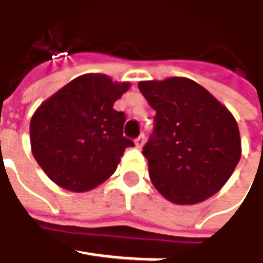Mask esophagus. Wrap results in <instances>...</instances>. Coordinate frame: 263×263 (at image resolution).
Wrapping results in <instances>:
<instances>
[{
    "mask_svg": "<svg viewBox=\"0 0 263 263\" xmlns=\"http://www.w3.org/2000/svg\"><path fill=\"white\" fill-rule=\"evenodd\" d=\"M135 143H136L137 147L143 146V143H145V135H140V136L137 137L136 140H135Z\"/></svg>",
    "mask_w": 263,
    "mask_h": 263,
    "instance_id": "34e87169",
    "label": "esophagus"
}]
</instances>
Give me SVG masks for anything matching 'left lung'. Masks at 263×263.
<instances>
[{
	"label": "left lung",
	"mask_w": 263,
	"mask_h": 263,
	"mask_svg": "<svg viewBox=\"0 0 263 263\" xmlns=\"http://www.w3.org/2000/svg\"><path fill=\"white\" fill-rule=\"evenodd\" d=\"M157 111L155 130L143 147L152 184L176 205H195L218 193L241 157L234 116L187 77L139 82Z\"/></svg>",
	"instance_id": "8db88e82"
}]
</instances>
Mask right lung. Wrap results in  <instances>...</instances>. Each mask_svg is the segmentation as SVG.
Here are the masks:
<instances>
[{"instance_id":"obj_1","label":"right lung","mask_w":263,"mask_h":263,"mask_svg":"<svg viewBox=\"0 0 263 263\" xmlns=\"http://www.w3.org/2000/svg\"><path fill=\"white\" fill-rule=\"evenodd\" d=\"M106 74L87 73L37 106L30 120V147L39 167L57 186L89 192L116 173L126 147V117L114 102L130 89Z\"/></svg>"}]
</instances>
